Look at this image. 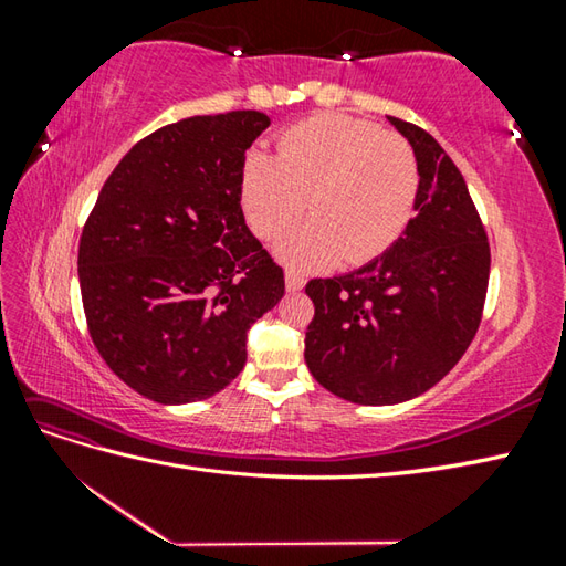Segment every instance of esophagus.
Wrapping results in <instances>:
<instances>
[{
  "mask_svg": "<svg viewBox=\"0 0 566 566\" xmlns=\"http://www.w3.org/2000/svg\"><path fill=\"white\" fill-rule=\"evenodd\" d=\"M284 282H286V292H302L304 290V276L294 272V270H286L284 272Z\"/></svg>",
  "mask_w": 566,
  "mask_h": 566,
  "instance_id": "34e87169",
  "label": "esophagus"
}]
</instances>
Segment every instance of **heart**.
I'll list each match as a JSON object with an SVG mask.
<instances>
[{"label":"heart","instance_id":"b5f03b06","mask_svg":"<svg viewBox=\"0 0 566 566\" xmlns=\"http://www.w3.org/2000/svg\"><path fill=\"white\" fill-rule=\"evenodd\" d=\"M420 167L411 143L350 116H316L292 126L276 158L250 153L240 199L252 233H284L306 199L308 219L280 240L276 255L294 270H314L343 255L363 264L387 252L411 223Z\"/></svg>","mask_w":566,"mask_h":566}]
</instances>
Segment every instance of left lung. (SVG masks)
<instances>
[{
	"instance_id": "8db88e82",
	"label": "left lung",
	"mask_w": 566,
	"mask_h": 566,
	"mask_svg": "<svg viewBox=\"0 0 566 566\" xmlns=\"http://www.w3.org/2000/svg\"><path fill=\"white\" fill-rule=\"evenodd\" d=\"M420 167L416 216L379 258L311 280L316 306L306 365L331 394L363 406L416 399L448 375L474 340L491 252L462 172L440 143L401 118Z\"/></svg>"
}]
</instances>
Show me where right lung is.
<instances>
[{"instance_id":"right-lung-1","label":"right lung","mask_w":566,"mask_h":566,"mask_svg":"<svg viewBox=\"0 0 566 566\" xmlns=\"http://www.w3.org/2000/svg\"><path fill=\"white\" fill-rule=\"evenodd\" d=\"M270 118L191 116L130 148L80 238L94 345L158 403L209 399L245 367L248 328L284 296V272L245 226L240 172Z\"/></svg>"}]
</instances>
